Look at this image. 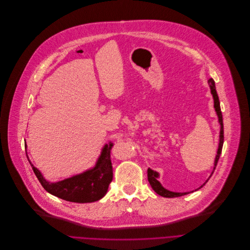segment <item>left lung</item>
I'll return each instance as SVG.
<instances>
[{"mask_svg":"<svg viewBox=\"0 0 250 250\" xmlns=\"http://www.w3.org/2000/svg\"><path fill=\"white\" fill-rule=\"evenodd\" d=\"M208 83L210 85V89H211V93L213 95V98H214V107H215V111L218 115V120H219V123H220V126H221V129H220V136H219V146H218V151H217V155H216V159H215V162H214V169L210 175V177L212 176V174L214 173V170L217 167V164H218V161L220 159V156H221V153H222V148H223V145H224V124H223V115H222V111H221V105H220V101H219V96H218V93H217V90H216V85H215V82L214 80L211 78L208 80ZM160 177V173L158 171H155L151 168L147 169V180H148V183L151 184L152 188L155 190L156 193H158L159 195L163 196V197H166V198H173V197H180V196H183V195H186V194H189L190 192H173V191H169L167 189H166L162 183L158 180V178ZM209 177V178H210ZM209 179L206 180V182L201 185L199 188H197L195 191L199 190L200 188H202L207 182H208ZM191 192H194V191H191Z\"/></svg>","mask_w":250,"mask_h":250,"instance_id":"8db88e82","label":"left lung"}]
</instances>
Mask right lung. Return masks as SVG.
<instances>
[{"mask_svg": "<svg viewBox=\"0 0 250 250\" xmlns=\"http://www.w3.org/2000/svg\"><path fill=\"white\" fill-rule=\"evenodd\" d=\"M112 146L111 142L104 146L93 167L57 182L46 180L41 171L28 161L39 182L48 193L69 202L91 203L105 196L112 181L113 170L110 160Z\"/></svg>", "mask_w": 250, "mask_h": 250, "instance_id": "1", "label": "right lung"}]
</instances>
